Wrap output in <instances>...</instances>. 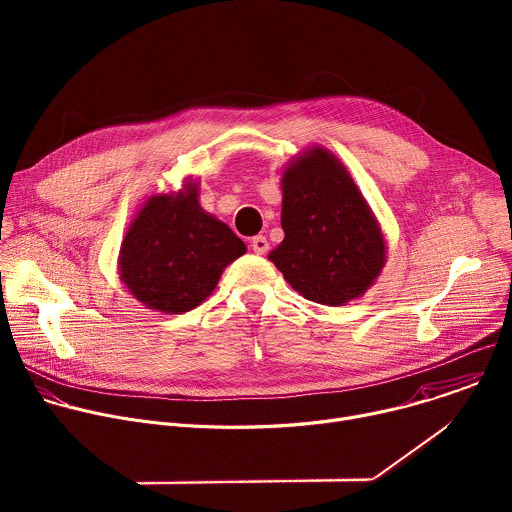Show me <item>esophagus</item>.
I'll return each mask as SVG.
<instances>
[{
	"label": "esophagus",
	"instance_id": "1",
	"mask_svg": "<svg viewBox=\"0 0 512 512\" xmlns=\"http://www.w3.org/2000/svg\"><path fill=\"white\" fill-rule=\"evenodd\" d=\"M251 249H253L257 255H263V253H267L269 243H267V239H265L263 235H257V237L251 239Z\"/></svg>",
	"mask_w": 512,
	"mask_h": 512
}]
</instances>
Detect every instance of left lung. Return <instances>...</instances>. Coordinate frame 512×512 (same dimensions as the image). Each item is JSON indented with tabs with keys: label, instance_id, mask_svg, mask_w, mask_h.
<instances>
[{
	"label": "left lung",
	"instance_id": "left-lung-1",
	"mask_svg": "<svg viewBox=\"0 0 512 512\" xmlns=\"http://www.w3.org/2000/svg\"><path fill=\"white\" fill-rule=\"evenodd\" d=\"M281 192L285 237L267 259L283 279L324 306L367 294L387 263V241L346 166L312 145L283 168Z\"/></svg>",
	"mask_w": 512,
	"mask_h": 512
}]
</instances>
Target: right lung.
<instances>
[{
	"label": "right lung",
	"mask_w": 512,
	"mask_h": 512,
	"mask_svg": "<svg viewBox=\"0 0 512 512\" xmlns=\"http://www.w3.org/2000/svg\"><path fill=\"white\" fill-rule=\"evenodd\" d=\"M190 178L182 190L154 194L141 204L121 241L117 273L148 310L184 314L200 306L245 243L198 202Z\"/></svg>",
	"instance_id": "add662e5"
}]
</instances>
